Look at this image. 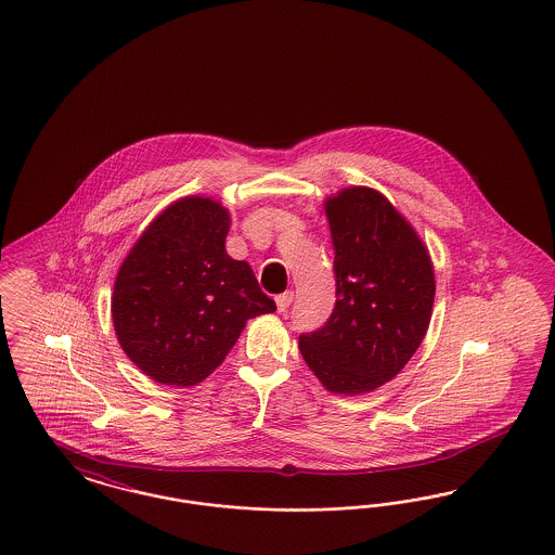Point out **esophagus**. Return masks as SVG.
<instances>
[{
    "label": "esophagus",
    "instance_id": "34e87169",
    "mask_svg": "<svg viewBox=\"0 0 555 555\" xmlns=\"http://www.w3.org/2000/svg\"><path fill=\"white\" fill-rule=\"evenodd\" d=\"M291 301H293V291H285V293L276 295V308H279V311H287Z\"/></svg>",
    "mask_w": 555,
    "mask_h": 555
}]
</instances>
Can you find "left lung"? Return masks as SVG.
Masks as SVG:
<instances>
[{
    "mask_svg": "<svg viewBox=\"0 0 555 555\" xmlns=\"http://www.w3.org/2000/svg\"><path fill=\"white\" fill-rule=\"evenodd\" d=\"M324 210L336 304L320 331L299 336V351L326 390L365 395L420 349L436 297L434 264L411 222L374 188H345Z\"/></svg>",
    "mask_w": 555,
    "mask_h": 555,
    "instance_id": "left-lung-1",
    "label": "left lung"
}]
</instances>
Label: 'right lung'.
<instances>
[{
  "instance_id": "add662e5",
  "label": "right lung",
  "mask_w": 555,
  "mask_h": 555,
  "mask_svg": "<svg viewBox=\"0 0 555 555\" xmlns=\"http://www.w3.org/2000/svg\"><path fill=\"white\" fill-rule=\"evenodd\" d=\"M229 227L221 202L176 199L117 270L113 328L133 365L158 384L196 386L221 365L249 318L276 310L249 264L227 254Z\"/></svg>"
}]
</instances>
